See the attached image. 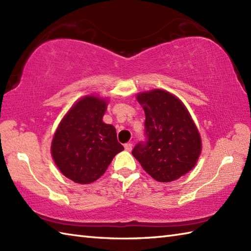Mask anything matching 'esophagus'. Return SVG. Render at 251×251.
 I'll return each instance as SVG.
<instances>
[{
	"instance_id": "obj_1",
	"label": "esophagus",
	"mask_w": 251,
	"mask_h": 251,
	"mask_svg": "<svg viewBox=\"0 0 251 251\" xmlns=\"http://www.w3.org/2000/svg\"><path fill=\"white\" fill-rule=\"evenodd\" d=\"M124 148H125V150H126V151H131V149H132V145H131V143H125Z\"/></svg>"
}]
</instances>
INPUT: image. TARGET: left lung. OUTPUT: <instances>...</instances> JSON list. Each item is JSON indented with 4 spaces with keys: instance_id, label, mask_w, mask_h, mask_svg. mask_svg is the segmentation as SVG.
<instances>
[{
    "instance_id": "obj_1",
    "label": "left lung",
    "mask_w": 251,
    "mask_h": 251,
    "mask_svg": "<svg viewBox=\"0 0 251 251\" xmlns=\"http://www.w3.org/2000/svg\"><path fill=\"white\" fill-rule=\"evenodd\" d=\"M146 114L148 142L137 145L132 155L158 182H172L195 167L201 138L189 110L177 96L164 89L136 95Z\"/></svg>"
}]
</instances>
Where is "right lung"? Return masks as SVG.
<instances>
[{
  "label": "right lung",
  "instance_id": "right-lung-1",
  "mask_svg": "<svg viewBox=\"0 0 251 251\" xmlns=\"http://www.w3.org/2000/svg\"><path fill=\"white\" fill-rule=\"evenodd\" d=\"M109 98L86 95L68 110L52 136L50 153L60 173L75 183L99 179L124 150L115 127L102 121Z\"/></svg>",
  "mask_w": 251,
  "mask_h": 251
}]
</instances>
